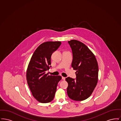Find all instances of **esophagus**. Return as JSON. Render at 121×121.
Returning <instances> with one entry per match:
<instances>
[{"label": "esophagus", "mask_w": 121, "mask_h": 121, "mask_svg": "<svg viewBox=\"0 0 121 121\" xmlns=\"http://www.w3.org/2000/svg\"><path fill=\"white\" fill-rule=\"evenodd\" d=\"M62 79L63 80H65V77H62Z\"/></svg>", "instance_id": "34e87169"}]
</instances>
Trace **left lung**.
I'll list each match as a JSON object with an SVG mask.
<instances>
[{
	"label": "left lung",
	"instance_id": "8db88e82",
	"mask_svg": "<svg viewBox=\"0 0 121 121\" xmlns=\"http://www.w3.org/2000/svg\"><path fill=\"white\" fill-rule=\"evenodd\" d=\"M72 50V67L76 70V79L66 78L68 83L67 94L74 101H83L89 98L97 84L98 66L95 55L87 46L79 41H68Z\"/></svg>",
	"mask_w": 121,
	"mask_h": 121
}]
</instances>
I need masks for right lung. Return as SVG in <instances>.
Segmentation results:
<instances>
[{
	"instance_id": "obj_1",
	"label": "right lung",
	"mask_w": 121,
	"mask_h": 121,
	"mask_svg": "<svg viewBox=\"0 0 121 121\" xmlns=\"http://www.w3.org/2000/svg\"><path fill=\"white\" fill-rule=\"evenodd\" d=\"M61 44L59 41L46 42L39 46L34 52L28 67L26 78L33 97L41 103H48L53 99L60 76L46 73L50 65L52 53Z\"/></svg>"
}]
</instances>
